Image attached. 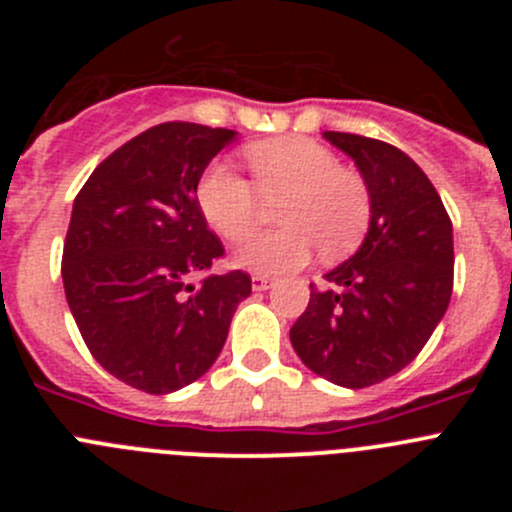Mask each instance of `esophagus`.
<instances>
[{"mask_svg":"<svg viewBox=\"0 0 512 512\" xmlns=\"http://www.w3.org/2000/svg\"><path fill=\"white\" fill-rule=\"evenodd\" d=\"M251 284H253V289H256V292H264V289L271 287V277H266V274H253Z\"/></svg>","mask_w":512,"mask_h":512,"instance_id":"obj_1","label":"esophagus"}]
</instances>
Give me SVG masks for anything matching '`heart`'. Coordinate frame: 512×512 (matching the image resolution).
<instances>
[{"label": "heart", "mask_w": 512, "mask_h": 512, "mask_svg": "<svg viewBox=\"0 0 512 512\" xmlns=\"http://www.w3.org/2000/svg\"><path fill=\"white\" fill-rule=\"evenodd\" d=\"M246 161L253 182L228 164H212L197 184L202 215L230 243L256 233L261 197L282 200L277 223L284 228L253 238L238 253V264L284 274L305 266L318 248L325 259H341L359 246L372 217V197L364 179L343 169L330 148L287 135L251 146Z\"/></svg>", "instance_id": "1"}]
</instances>
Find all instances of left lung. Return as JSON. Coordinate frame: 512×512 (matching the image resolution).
<instances>
[{
    "label": "left lung",
    "mask_w": 512,
    "mask_h": 512,
    "mask_svg": "<svg viewBox=\"0 0 512 512\" xmlns=\"http://www.w3.org/2000/svg\"><path fill=\"white\" fill-rule=\"evenodd\" d=\"M354 158L372 217L359 251L310 284V302L289 330L307 369L341 387L384 382L420 354L454 287L451 217L431 179L384 140L325 130Z\"/></svg>",
    "instance_id": "obj_1"
}]
</instances>
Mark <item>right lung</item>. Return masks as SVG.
Instances as JSON below:
<instances>
[{
	"label": "right lung",
	"instance_id": "add662e5",
	"mask_svg": "<svg viewBox=\"0 0 512 512\" xmlns=\"http://www.w3.org/2000/svg\"><path fill=\"white\" fill-rule=\"evenodd\" d=\"M235 130L164 122L107 156L76 194L63 289L94 359L148 395L182 390L215 364L246 271L205 274L225 253L197 202L202 171Z\"/></svg>",
	"mask_w": 512,
	"mask_h": 512
}]
</instances>
